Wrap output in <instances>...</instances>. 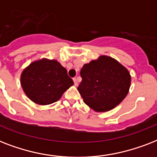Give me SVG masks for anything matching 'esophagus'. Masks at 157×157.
Wrapping results in <instances>:
<instances>
[{
	"label": "esophagus",
	"instance_id": "obj_1",
	"mask_svg": "<svg viewBox=\"0 0 157 157\" xmlns=\"http://www.w3.org/2000/svg\"><path fill=\"white\" fill-rule=\"evenodd\" d=\"M73 81H74V84H75V86H78V82H77V80H76V78H73Z\"/></svg>",
	"mask_w": 157,
	"mask_h": 157
}]
</instances>
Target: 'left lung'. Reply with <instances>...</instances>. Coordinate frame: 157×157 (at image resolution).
Here are the masks:
<instances>
[{
  "label": "left lung",
  "instance_id": "left-lung-1",
  "mask_svg": "<svg viewBox=\"0 0 157 157\" xmlns=\"http://www.w3.org/2000/svg\"><path fill=\"white\" fill-rule=\"evenodd\" d=\"M81 76L82 81L77 90L84 103L97 112H107L119 105L129 93L131 83L128 69L107 55L85 64Z\"/></svg>",
  "mask_w": 157,
  "mask_h": 157
}]
</instances>
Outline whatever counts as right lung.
<instances>
[{
	"instance_id": "add662e5",
	"label": "right lung",
	"mask_w": 157,
	"mask_h": 157,
	"mask_svg": "<svg viewBox=\"0 0 157 157\" xmlns=\"http://www.w3.org/2000/svg\"><path fill=\"white\" fill-rule=\"evenodd\" d=\"M20 83L28 98L39 105L57 102L74 85L60 63L45 58L33 61L23 69Z\"/></svg>"
}]
</instances>
